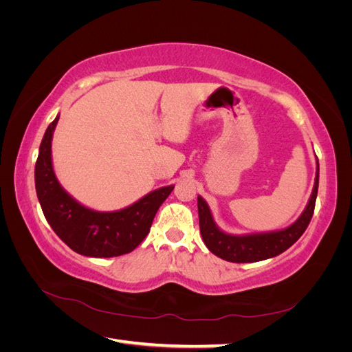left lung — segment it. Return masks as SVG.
Listing matches in <instances>:
<instances>
[{"label": "left lung", "instance_id": "obj_1", "mask_svg": "<svg viewBox=\"0 0 352 352\" xmlns=\"http://www.w3.org/2000/svg\"><path fill=\"white\" fill-rule=\"evenodd\" d=\"M317 190L318 160L314 186L311 190L310 199H308L301 216L298 217L291 226H287L282 230L250 233V235H230V233L223 232L216 225L214 219H212V212L207 204V201L198 195L199 232L202 241H204L207 248L212 254L232 263H255L276 257V255H279L289 247H292L305 232L314 212Z\"/></svg>", "mask_w": 352, "mask_h": 352}]
</instances>
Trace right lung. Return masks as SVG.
Instances as JSON below:
<instances>
[{
  "label": "right lung",
  "instance_id": "1",
  "mask_svg": "<svg viewBox=\"0 0 352 352\" xmlns=\"http://www.w3.org/2000/svg\"><path fill=\"white\" fill-rule=\"evenodd\" d=\"M58 119L60 116L47 127L35 164L36 195L47 221L57 236L80 255L109 258L133 251L148 235L157 210L175 185L158 188L117 211L82 206L60 185L52 168L51 141Z\"/></svg>",
  "mask_w": 352,
  "mask_h": 352
}]
</instances>
